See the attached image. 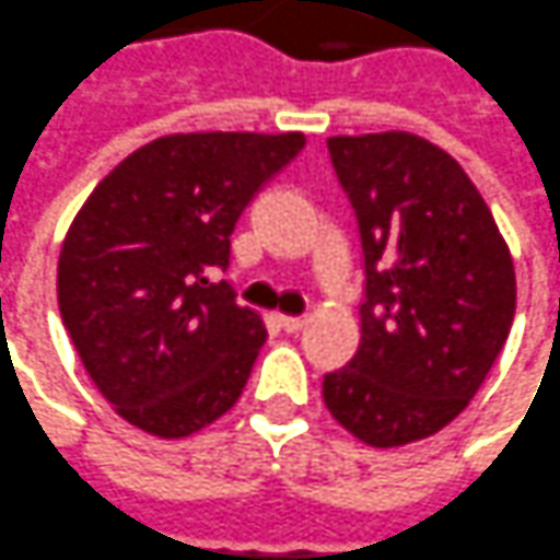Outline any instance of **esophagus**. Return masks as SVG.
<instances>
[{
    "label": "esophagus",
    "mask_w": 560,
    "mask_h": 560,
    "mask_svg": "<svg viewBox=\"0 0 560 560\" xmlns=\"http://www.w3.org/2000/svg\"><path fill=\"white\" fill-rule=\"evenodd\" d=\"M277 324H280V329H287V332H299V329L307 324V317H289V314H280Z\"/></svg>",
    "instance_id": "esophagus-1"
}]
</instances>
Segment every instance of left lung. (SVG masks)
<instances>
[{"mask_svg":"<svg viewBox=\"0 0 560 560\" xmlns=\"http://www.w3.org/2000/svg\"><path fill=\"white\" fill-rule=\"evenodd\" d=\"M358 215V354L324 376L326 410L370 446L422 441L478 394L515 320V265L463 166L419 135L326 141Z\"/></svg>","mask_w":560,"mask_h":560,"instance_id":"left-lung-1","label":"left lung"}]
</instances>
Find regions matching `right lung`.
<instances>
[{"mask_svg":"<svg viewBox=\"0 0 560 560\" xmlns=\"http://www.w3.org/2000/svg\"><path fill=\"white\" fill-rule=\"evenodd\" d=\"M302 131H187L129 153L63 236L61 320L114 410L187 438L231 410L268 329L228 280L231 234Z\"/></svg>","mask_w":560,"mask_h":560,"instance_id":"right-lung-1","label":"right lung"}]
</instances>
